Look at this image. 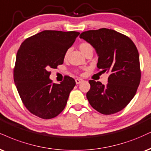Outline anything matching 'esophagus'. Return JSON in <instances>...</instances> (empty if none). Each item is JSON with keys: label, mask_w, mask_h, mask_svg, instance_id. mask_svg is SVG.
Wrapping results in <instances>:
<instances>
[{"label": "esophagus", "mask_w": 151, "mask_h": 151, "mask_svg": "<svg viewBox=\"0 0 151 151\" xmlns=\"http://www.w3.org/2000/svg\"><path fill=\"white\" fill-rule=\"evenodd\" d=\"M83 80L82 79H75V81H76V83L77 84H79V83H80L81 82H82Z\"/></svg>", "instance_id": "obj_1"}]
</instances>
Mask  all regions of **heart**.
Segmentation results:
<instances>
[{
    "label": "heart",
    "instance_id": "obj_1",
    "mask_svg": "<svg viewBox=\"0 0 151 151\" xmlns=\"http://www.w3.org/2000/svg\"><path fill=\"white\" fill-rule=\"evenodd\" d=\"M79 49H80L81 52H82L83 54H84V55L88 52H93V47H92L90 43H86V42L81 43L80 46H79ZM68 54V52H67L66 53H65V58H67Z\"/></svg>",
    "mask_w": 151,
    "mask_h": 151
}]
</instances>
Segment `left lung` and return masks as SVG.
I'll list each match as a JSON object with an SVG mask.
<instances>
[{"instance_id": "left-lung-1", "label": "left lung", "mask_w": 151, "mask_h": 151, "mask_svg": "<svg viewBox=\"0 0 151 151\" xmlns=\"http://www.w3.org/2000/svg\"><path fill=\"white\" fill-rule=\"evenodd\" d=\"M97 53V68L110 74L108 83L90 80L86 98L103 115L124 109L134 97L141 79L139 55L133 41L115 30L103 28L82 32L79 36Z\"/></svg>"}]
</instances>
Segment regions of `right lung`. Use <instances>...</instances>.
<instances>
[{"label":"right lung","mask_w":151,"mask_h":151,"mask_svg":"<svg viewBox=\"0 0 151 151\" xmlns=\"http://www.w3.org/2000/svg\"><path fill=\"white\" fill-rule=\"evenodd\" d=\"M79 34L45 30L27 39L19 47L14 81L24 105L34 115L51 119L65 108L75 81L66 76L60 83H52L49 70L63 64Z\"/></svg>","instance_id":"obj_1"}]
</instances>
